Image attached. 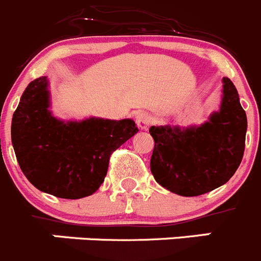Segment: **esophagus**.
<instances>
[{"label": "esophagus", "instance_id": "esophagus-1", "mask_svg": "<svg viewBox=\"0 0 261 261\" xmlns=\"http://www.w3.org/2000/svg\"><path fill=\"white\" fill-rule=\"evenodd\" d=\"M150 121H152V117L148 112H139L136 114V123H138L139 128H142V130H147L149 127Z\"/></svg>", "mask_w": 261, "mask_h": 261}]
</instances>
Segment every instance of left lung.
Segmentation results:
<instances>
[{"label": "left lung", "instance_id": "8db88e82", "mask_svg": "<svg viewBox=\"0 0 261 261\" xmlns=\"http://www.w3.org/2000/svg\"><path fill=\"white\" fill-rule=\"evenodd\" d=\"M247 117L238 91L223 79L220 109L202 125L152 126L150 171L155 181L182 197L207 193L234 175L245 152Z\"/></svg>", "mask_w": 261, "mask_h": 261}]
</instances>
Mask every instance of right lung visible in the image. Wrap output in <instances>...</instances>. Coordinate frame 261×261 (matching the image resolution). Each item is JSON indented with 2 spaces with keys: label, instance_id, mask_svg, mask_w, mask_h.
Masks as SVG:
<instances>
[{
  "label": "right lung",
  "instance_id": "add662e5",
  "mask_svg": "<svg viewBox=\"0 0 261 261\" xmlns=\"http://www.w3.org/2000/svg\"><path fill=\"white\" fill-rule=\"evenodd\" d=\"M47 77L24 90L11 122V143L27 179L65 199L91 196L103 184L112 152L139 128L131 118L59 119L51 112Z\"/></svg>",
  "mask_w": 261,
  "mask_h": 261
}]
</instances>
